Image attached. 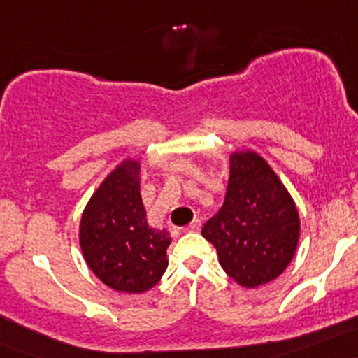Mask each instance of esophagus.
<instances>
[{"label": "esophagus", "instance_id": "obj_1", "mask_svg": "<svg viewBox=\"0 0 358 358\" xmlns=\"http://www.w3.org/2000/svg\"><path fill=\"white\" fill-rule=\"evenodd\" d=\"M200 229V219H194L188 226L185 227L187 233H197V231Z\"/></svg>", "mask_w": 358, "mask_h": 358}]
</instances>
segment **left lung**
<instances>
[{"label":"left lung","instance_id":"left-lung-1","mask_svg":"<svg viewBox=\"0 0 358 358\" xmlns=\"http://www.w3.org/2000/svg\"><path fill=\"white\" fill-rule=\"evenodd\" d=\"M301 219L292 195L253 149L229 155L222 207L203 224L222 270L246 289L275 280L296 255Z\"/></svg>","mask_w":358,"mask_h":358}]
</instances>
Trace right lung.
Listing matches in <instances>:
<instances>
[{
  "instance_id": "1",
  "label": "right lung",
  "mask_w": 358,
  "mask_h": 358,
  "mask_svg": "<svg viewBox=\"0 0 358 358\" xmlns=\"http://www.w3.org/2000/svg\"><path fill=\"white\" fill-rule=\"evenodd\" d=\"M139 175V159H122L93 192L80 221L86 265L110 289L127 294L158 284L171 243L166 229L148 224Z\"/></svg>"
}]
</instances>
